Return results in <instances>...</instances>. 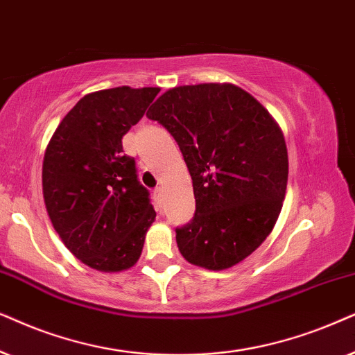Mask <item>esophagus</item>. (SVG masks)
<instances>
[{"label": "esophagus", "mask_w": 355, "mask_h": 355, "mask_svg": "<svg viewBox=\"0 0 355 355\" xmlns=\"http://www.w3.org/2000/svg\"><path fill=\"white\" fill-rule=\"evenodd\" d=\"M154 195H155V200H157L159 202H162V200H164V188L162 187L155 188Z\"/></svg>", "instance_id": "obj_1"}]
</instances>
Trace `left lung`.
Instances as JSON below:
<instances>
[{
	"mask_svg": "<svg viewBox=\"0 0 355 355\" xmlns=\"http://www.w3.org/2000/svg\"><path fill=\"white\" fill-rule=\"evenodd\" d=\"M180 148L196 211L177 245L196 266L232 268L261 245L286 198L289 159L269 112L234 84H196L164 92L148 112Z\"/></svg>",
	"mask_w": 355,
	"mask_h": 355,
	"instance_id": "left-lung-1",
	"label": "left lung"
}]
</instances>
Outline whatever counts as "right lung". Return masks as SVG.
<instances>
[{
	"label": "right lung",
	"instance_id": "obj_1",
	"mask_svg": "<svg viewBox=\"0 0 355 355\" xmlns=\"http://www.w3.org/2000/svg\"><path fill=\"white\" fill-rule=\"evenodd\" d=\"M159 87L105 89L84 96L46 146L42 187L51 224L66 248L97 271L135 266L155 219L149 191L123 136L143 118Z\"/></svg>",
	"mask_w": 355,
	"mask_h": 355
}]
</instances>
